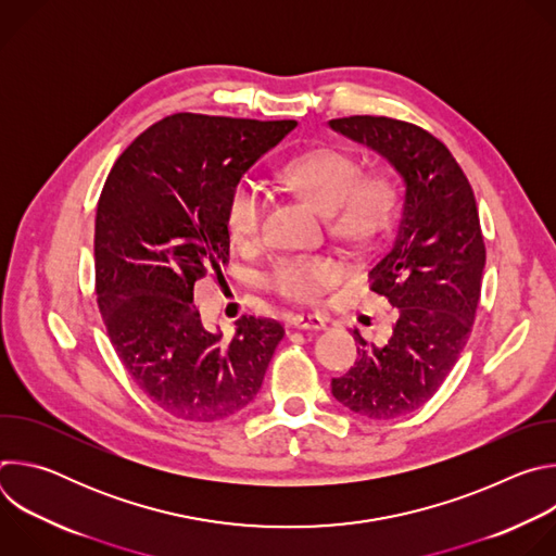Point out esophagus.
<instances>
[{
  "instance_id": "34e87169",
  "label": "esophagus",
  "mask_w": 556,
  "mask_h": 556,
  "mask_svg": "<svg viewBox=\"0 0 556 556\" xmlns=\"http://www.w3.org/2000/svg\"><path fill=\"white\" fill-rule=\"evenodd\" d=\"M290 326L296 328V330H326V319L319 314H309V312H303V314H294L290 319Z\"/></svg>"
}]
</instances>
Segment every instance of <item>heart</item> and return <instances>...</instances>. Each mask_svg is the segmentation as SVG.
<instances>
[{"instance_id":"1","label":"heart","mask_w":556,"mask_h":556,"mask_svg":"<svg viewBox=\"0 0 556 556\" xmlns=\"http://www.w3.org/2000/svg\"><path fill=\"white\" fill-rule=\"evenodd\" d=\"M279 178L283 187L326 213L330 230L350 244H369L382 237L401 208L403 187L389 169L363 174L358 157L343 149L321 147L288 161ZM266 193L251 180L232 182L224 200V226L230 240L251 249L262 240ZM348 264L334 255H292L279 260L266 283L290 301H316L341 283Z\"/></svg>"}]
</instances>
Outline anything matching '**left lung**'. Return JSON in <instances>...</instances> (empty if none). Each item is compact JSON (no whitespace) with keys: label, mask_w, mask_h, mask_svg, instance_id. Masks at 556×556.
<instances>
[{"label":"left lung","mask_w":556,"mask_h":556,"mask_svg":"<svg viewBox=\"0 0 556 556\" xmlns=\"http://www.w3.org/2000/svg\"><path fill=\"white\" fill-rule=\"evenodd\" d=\"M330 127L378 151L405 180L399 228L369 270L371 290L399 307V321L382 348L354 330L358 361L332 378V395L363 418H401L440 389L468 341L486 264L478 204L427 129L387 116L334 118Z\"/></svg>","instance_id":"left-lung-1"}]
</instances>
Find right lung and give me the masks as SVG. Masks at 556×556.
Segmentation results:
<instances>
[{"label": "right lung", "mask_w": 556, "mask_h": 556, "mask_svg": "<svg viewBox=\"0 0 556 556\" xmlns=\"http://www.w3.org/2000/svg\"><path fill=\"white\" fill-rule=\"evenodd\" d=\"M296 121L180 112L114 163L97 206L94 279L108 337L147 399L174 418L215 422L257 395L281 324L242 316L235 337L202 326L193 288L228 264L224 200Z\"/></svg>", "instance_id": "add662e5"}]
</instances>
